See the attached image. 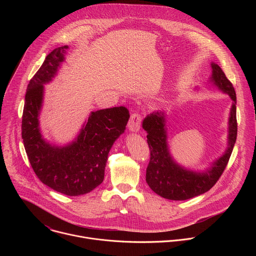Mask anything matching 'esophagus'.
<instances>
[{
  "mask_svg": "<svg viewBox=\"0 0 256 256\" xmlns=\"http://www.w3.org/2000/svg\"><path fill=\"white\" fill-rule=\"evenodd\" d=\"M140 116L138 114H132L128 120V130L132 132H138L140 128Z\"/></svg>",
  "mask_w": 256,
  "mask_h": 256,
  "instance_id": "esophagus-1",
  "label": "esophagus"
}]
</instances>
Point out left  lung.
<instances>
[{"instance_id":"obj_1","label":"left lung","mask_w":256,"mask_h":256,"mask_svg":"<svg viewBox=\"0 0 256 256\" xmlns=\"http://www.w3.org/2000/svg\"><path fill=\"white\" fill-rule=\"evenodd\" d=\"M210 83L232 100L228 120V144L224 154L202 171L188 169L176 163L170 154L167 142L166 116L155 112L144 118L142 128L147 132L150 148V162L146 172V181L158 196L171 200H186L210 190L225 170L237 138L236 92L222 68L212 62Z\"/></svg>"}]
</instances>
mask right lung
I'll return each instance as SVG.
<instances>
[{"mask_svg": "<svg viewBox=\"0 0 256 256\" xmlns=\"http://www.w3.org/2000/svg\"><path fill=\"white\" fill-rule=\"evenodd\" d=\"M68 46L48 54L30 80L22 116V138L31 167L40 180L68 196L86 194L102 184L108 154L124 132L130 118L124 107L91 112L78 136L70 142L58 146L46 140L40 130L44 85L56 76L64 60Z\"/></svg>", "mask_w": 256, "mask_h": 256, "instance_id": "right-lung-1", "label": "right lung"}]
</instances>
